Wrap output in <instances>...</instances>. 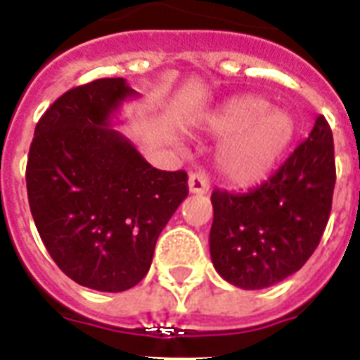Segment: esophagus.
<instances>
[{
	"label": "esophagus",
	"mask_w": 360,
	"mask_h": 360,
	"mask_svg": "<svg viewBox=\"0 0 360 360\" xmlns=\"http://www.w3.org/2000/svg\"><path fill=\"white\" fill-rule=\"evenodd\" d=\"M210 188V183H208V175L205 172H197L188 175V191L195 193V195H206Z\"/></svg>",
	"instance_id": "34e87169"
}]
</instances>
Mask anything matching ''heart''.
Masks as SVG:
<instances>
[{"instance_id":"1","label":"heart","mask_w":360,"mask_h":360,"mask_svg":"<svg viewBox=\"0 0 360 360\" xmlns=\"http://www.w3.org/2000/svg\"><path fill=\"white\" fill-rule=\"evenodd\" d=\"M202 127L226 142L218 152V167L236 185L265 179L285 155L296 134V122L285 109L269 107L257 95H238L202 119Z\"/></svg>"}]
</instances>
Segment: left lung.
Returning <instances> with one entry per match:
<instances>
[{
  "label": "left lung",
  "mask_w": 360,
  "mask_h": 360,
  "mask_svg": "<svg viewBox=\"0 0 360 360\" xmlns=\"http://www.w3.org/2000/svg\"><path fill=\"white\" fill-rule=\"evenodd\" d=\"M333 187V134L318 117L310 136L263 185L212 193L210 257L218 275L259 290L296 273L323 236Z\"/></svg>",
  "instance_id": "obj_1"
}]
</instances>
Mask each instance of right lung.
Returning a JSON list of instances; mask_svg holds the SVG:
<instances>
[{"mask_svg":"<svg viewBox=\"0 0 360 360\" xmlns=\"http://www.w3.org/2000/svg\"><path fill=\"white\" fill-rule=\"evenodd\" d=\"M138 93L122 77L66 91L34 128L27 195L50 257L77 285L122 292L150 271L155 241L187 198V173L162 172L112 128Z\"/></svg>","mask_w":360,"mask_h":360,"instance_id":"add662e5","label":"right lung"}]
</instances>
